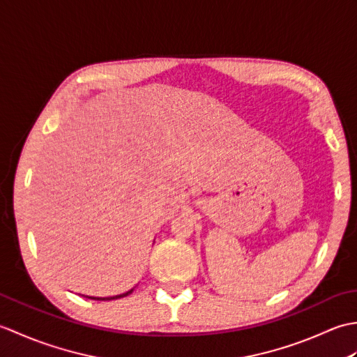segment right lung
I'll list each match as a JSON object with an SVG mask.
<instances>
[{
	"instance_id": "obj_1",
	"label": "right lung",
	"mask_w": 357,
	"mask_h": 357,
	"mask_svg": "<svg viewBox=\"0 0 357 357\" xmlns=\"http://www.w3.org/2000/svg\"><path fill=\"white\" fill-rule=\"evenodd\" d=\"M133 290H135V287L130 288V290L126 291V293H121V294H116V296H109V298H96V296H86V294H81V296H84V298H89V299H95V301H113V299L126 298V296L130 294Z\"/></svg>"
}]
</instances>
